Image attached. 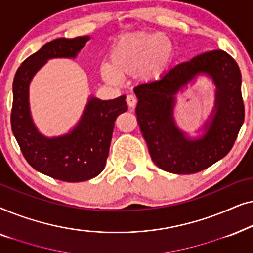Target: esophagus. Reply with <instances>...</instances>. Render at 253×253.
I'll list each match as a JSON object with an SVG mask.
<instances>
[{"instance_id":"34e87169","label":"esophagus","mask_w":253,"mask_h":253,"mask_svg":"<svg viewBox=\"0 0 253 253\" xmlns=\"http://www.w3.org/2000/svg\"><path fill=\"white\" fill-rule=\"evenodd\" d=\"M126 102H127V105H129L130 108H133V107L136 106V103H137V98L132 94L127 95L126 96Z\"/></svg>"}]
</instances>
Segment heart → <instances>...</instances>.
<instances>
[{"instance_id": "obj_1", "label": "heart", "mask_w": 253, "mask_h": 253, "mask_svg": "<svg viewBox=\"0 0 253 253\" xmlns=\"http://www.w3.org/2000/svg\"><path fill=\"white\" fill-rule=\"evenodd\" d=\"M174 57V44L160 32H134L120 37L110 50V64L100 68L102 78L117 84L122 76L137 75L153 81L167 71Z\"/></svg>"}]
</instances>
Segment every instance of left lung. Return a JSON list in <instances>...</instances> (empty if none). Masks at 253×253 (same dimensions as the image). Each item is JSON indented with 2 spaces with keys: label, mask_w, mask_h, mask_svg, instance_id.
<instances>
[{
  "label": "left lung",
  "mask_w": 253,
  "mask_h": 253,
  "mask_svg": "<svg viewBox=\"0 0 253 253\" xmlns=\"http://www.w3.org/2000/svg\"><path fill=\"white\" fill-rule=\"evenodd\" d=\"M200 72L216 83V109L204 137L192 141L174 126L172 106L175 93ZM241 84L234 58L215 49L175 65L158 81L136 86L137 121L154 164L172 174H195L226 157L244 122Z\"/></svg>",
  "instance_id": "1"
}]
</instances>
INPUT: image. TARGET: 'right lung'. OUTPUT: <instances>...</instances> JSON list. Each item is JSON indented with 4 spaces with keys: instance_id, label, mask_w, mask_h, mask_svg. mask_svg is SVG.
I'll list each match as a JSON object with an SVG mask.
<instances>
[{
    "instance_id": "1",
    "label": "right lung",
    "mask_w": 253,
    "mask_h": 253,
    "mask_svg": "<svg viewBox=\"0 0 253 253\" xmlns=\"http://www.w3.org/2000/svg\"><path fill=\"white\" fill-rule=\"evenodd\" d=\"M89 37L58 38L26 58L13 79L11 129L26 161L42 174L63 182H84L105 168L115 121L126 112V95L113 100L91 98L78 126L65 136L38 132L29 108V85L34 74L54 57H76Z\"/></svg>"
}]
</instances>
